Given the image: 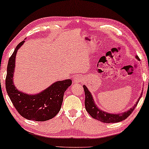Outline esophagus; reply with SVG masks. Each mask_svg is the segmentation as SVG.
<instances>
[{
  "mask_svg": "<svg viewBox=\"0 0 149 149\" xmlns=\"http://www.w3.org/2000/svg\"><path fill=\"white\" fill-rule=\"evenodd\" d=\"M83 80V77H81V75H76L75 76H74V83H79V82H81Z\"/></svg>",
  "mask_w": 149,
  "mask_h": 149,
  "instance_id": "esophagus-1",
  "label": "esophagus"
}]
</instances>
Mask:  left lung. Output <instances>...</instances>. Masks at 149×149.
Returning <instances> with one entry per match:
<instances>
[{"label":"left lung","mask_w":149,"mask_h":149,"mask_svg":"<svg viewBox=\"0 0 149 149\" xmlns=\"http://www.w3.org/2000/svg\"><path fill=\"white\" fill-rule=\"evenodd\" d=\"M136 58L139 60V58L137 56H136ZM83 87L85 91V96H86V99H85V107H86V111L93 119H97L103 123H118L126 119L131 114L132 112L133 111L134 108L137 105V103H139V100L141 99V97L142 96V94H141V97L139 98L138 101H136V104H134L133 107L127 111V112H124L121 113V114L120 113L119 114H111V113H108L103 111H101L97 107L90 91L87 89L86 86H84Z\"/></svg>","instance_id":"left-lung-1"}]
</instances>
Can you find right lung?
<instances>
[{
	"instance_id": "1",
	"label": "right lung",
	"mask_w": 149,
	"mask_h": 149,
	"mask_svg": "<svg viewBox=\"0 0 149 149\" xmlns=\"http://www.w3.org/2000/svg\"><path fill=\"white\" fill-rule=\"evenodd\" d=\"M25 41L18 44L9 58L5 79L6 89L10 100L19 114L28 120L45 121L52 119L60 111L63 94L72 84L71 79L58 81L36 95H28L16 89L13 84L15 58L17 50Z\"/></svg>"
}]
</instances>
